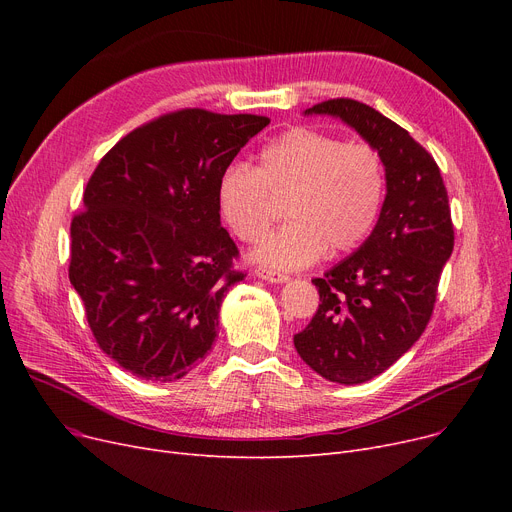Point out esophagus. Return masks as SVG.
<instances>
[{"label": "esophagus", "instance_id": "1", "mask_svg": "<svg viewBox=\"0 0 512 512\" xmlns=\"http://www.w3.org/2000/svg\"><path fill=\"white\" fill-rule=\"evenodd\" d=\"M255 274H257V278L274 282V284H282V282L288 280V274H282V272H276V270H267V267H257Z\"/></svg>", "mask_w": 512, "mask_h": 512}]
</instances>
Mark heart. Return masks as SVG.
Segmentation results:
<instances>
[{
  "instance_id": "heart-1",
  "label": "heart",
  "mask_w": 512,
  "mask_h": 512,
  "mask_svg": "<svg viewBox=\"0 0 512 512\" xmlns=\"http://www.w3.org/2000/svg\"><path fill=\"white\" fill-rule=\"evenodd\" d=\"M386 168L378 149L334 134L294 126L267 143L259 168L242 161L218 180V207L232 234L255 245L286 201L288 222L257 249L255 259L276 270H299L321 255L361 247L380 220Z\"/></svg>"
}]
</instances>
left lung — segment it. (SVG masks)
Segmentation results:
<instances>
[{
    "instance_id": "1",
    "label": "left lung",
    "mask_w": 512,
    "mask_h": 512,
    "mask_svg": "<svg viewBox=\"0 0 512 512\" xmlns=\"http://www.w3.org/2000/svg\"><path fill=\"white\" fill-rule=\"evenodd\" d=\"M305 114L344 120L386 166L378 224L357 253L313 280L321 303L294 334L297 353L321 378L363 384L405 355L432 319L454 249L448 193L432 153L373 107L338 97Z\"/></svg>"
}]
</instances>
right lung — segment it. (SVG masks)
<instances>
[{"label": "right lung", "instance_id": "obj_1", "mask_svg": "<svg viewBox=\"0 0 512 512\" xmlns=\"http://www.w3.org/2000/svg\"><path fill=\"white\" fill-rule=\"evenodd\" d=\"M267 124L184 107L128 132L91 174L68 278L101 351L137 378L180 380L209 353L226 292L247 276L218 180Z\"/></svg>", "mask_w": 512, "mask_h": 512}]
</instances>
